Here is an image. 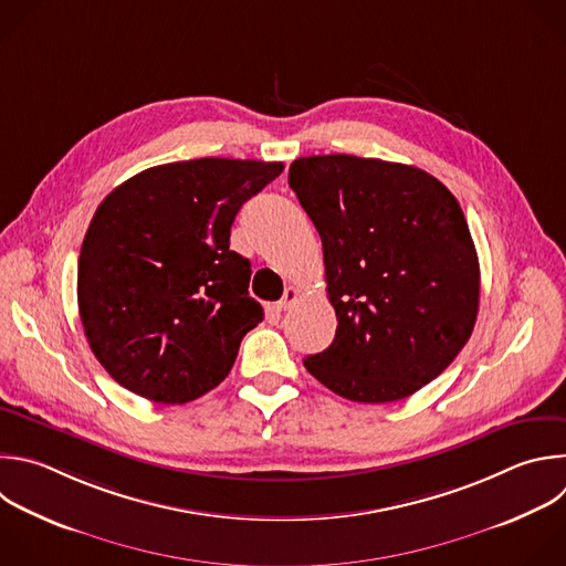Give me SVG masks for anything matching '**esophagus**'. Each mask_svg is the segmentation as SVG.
Segmentation results:
<instances>
[{
  "instance_id": "34e87169",
  "label": "esophagus",
  "mask_w": 566,
  "mask_h": 566,
  "mask_svg": "<svg viewBox=\"0 0 566 566\" xmlns=\"http://www.w3.org/2000/svg\"><path fill=\"white\" fill-rule=\"evenodd\" d=\"M300 297V291L295 289V286H289L286 291H284V295H282V300L277 302V308L280 311H286V308H291L293 304H295V300Z\"/></svg>"
}]
</instances>
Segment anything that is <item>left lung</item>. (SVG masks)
I'll return each mask as SVG.
<instances>
[{"instance_id":"8db88e82","label":"left lung","mask_w":566,"mask_h":566,"mask_svg":"<svg viewBox=\"0 0 566 566\" xmlns=\"http://www.w3.org/2000/svg\"><path fill=\"white\" fill-rule=\"evenodd\" d=\"M289 186L322 238L337 315L306 370L353 402L413 396L455 359L478 317L480 264L458 200L422 168L339 153L295 159Z\"/></svg>"}]
</instances>
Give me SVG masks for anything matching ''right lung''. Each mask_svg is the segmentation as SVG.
Listing matches in <instances>:
<instances>
[{
    "instance_id": "right-lung-1",
    "label": "right lung",
    "mask_w": 566,
    "mask_h": 566,
    "mask_svg": "<svg viewBox=\"0 0 566 566\" xmlns=\"http://www.w3.org/2000/svg\"><path fill=\"white\" fill-rule=\"evenodd\" d=\"M282 161L202 157L146 168L104 198L77 264V304L99 364L124 389L184 405L216 389L264 319L251 262L231 251L247 200Z\"/></svg>"
}]
</instances>
